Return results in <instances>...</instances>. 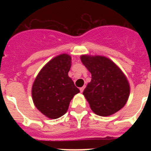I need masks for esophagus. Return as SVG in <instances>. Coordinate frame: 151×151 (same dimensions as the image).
<instances>
[{
	"mask_svg": "<svg viewBox=\"0 0 151 151\" xmlns=\"http://www.w3.org/2000/svg\"><path fill=\"white\" fill-rule=\"evenodd\" d=\"M84 89H85V86H83V87H82V88H80V91L82 92H83V91H84Z\"/></svg>",
	"mask_w": 151,
	"mask_h": 151,
	"instance_id": "34e87169",
	"label": "esophagus"
}]
</instances>
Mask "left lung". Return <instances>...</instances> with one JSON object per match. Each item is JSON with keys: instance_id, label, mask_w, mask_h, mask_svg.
Instances as JSON below:
<instances>
[{"instance_id": "8db88e82", "label": "left lung", "mask_w": 151, "mask_h": 151, "mask_svg": "<svg viewBox=\"0 0 151 151\" xmlns=\"http://www.w3.org/2000/svg\"><path fill=\"white\" fill-rule=\"evenodd\" d=\"M81 60L91 74V81L83 91L91 110L108 116L121 110L130 93L128 79L118 66L103 56H81Z\"/></svg>"}]
</instances>
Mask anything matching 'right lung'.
<instances>
[{
  "label": "right lung",
  "mask_w": 151,
  "mask_h": 151,
  "mask_svg": "<svg viewBox=\"0 0 151 151\" xmlns=\"http://www.w3.org/2000/svg\"><path fill=\"white\" fill-rule=\"evenodd\" d=\"M71 60L66 54L57 56L41 69L33 83L32 95L35 106L50 119L64 115L73 97L80 92L68 76Z\"/></svg>",
  "instance_id": "obj_1"
}]
</instances>
